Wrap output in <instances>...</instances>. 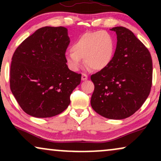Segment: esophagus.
<instances>
[{
	"label": "esophagus",
	"instance_id": "1",
	"mask_svg": "<svg viewBox=\"0 0 161 161\" xmlns=\"http://www.w3.org/2000/svg\"><path fill=\"white\" fill-rule=\"evenodd\" d=\"M88 79V75L86 74V73H82V80L85 81Z\"/></svg>",
	"mask_w": 161,
	"mask_h": 161
}]
</instances>
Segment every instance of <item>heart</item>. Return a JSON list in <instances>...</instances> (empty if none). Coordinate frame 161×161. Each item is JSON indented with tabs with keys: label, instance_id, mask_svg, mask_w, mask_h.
Masks as SVG:
<instances>
[{
	"label": "heart",
	"instance_id": "heart-1",
	"mask_svg": "<svg viewBox=\"0 0 161 161\" xmlns=\"http://www.w3.org/2000/svg\"><path fill=\"white\" fill-rule=\"evenodd\" d=\"M115 42L111 35L104 31L82 34L65 52L64 58L68 67L77 71L82 65V58L89 68L101 70L107 67L115 53Z\"/></svg>",
	"mask_w": 161,
	"mask_h": 161
}]
</instances>
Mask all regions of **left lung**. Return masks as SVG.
<instances>
[{"label":"left lung","instance_id":"8db88e82","mask_svg":"<svg viewBox=\"0 0 161 161\" xmlns=\"http://www.w3.org/2000/svg\"><path fill=\"white\" fill-rule=\"evenodd\" d=\"M117 36L114 58L91 75L95 90L92 108L108 119H122L135 114L150 94L153 65L151 53L132 31L112 28Z\"/></svg>","mask_w":161,"mask_h":161}]
</instances>
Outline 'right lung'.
Returning a JSON list of instances; mask_svg holds the SVG:
<instances>
[{"label": "right lung", "mask_w": 161, "mask_h": 161, "mask_svg": "<svg viewBox=\"0 0 161 161\" xmlns=\"http://www.w3.org/2000/svg\"><path fill=\"white\" fill-rule=\"evenodd\" d=\"M70 41L65 27L38 29L18 46L12 57L10 86L29 115L47 118L61 114L82 75L69 69L64 54Z\"/></svg>", "instance_id": "1"}]
</instances>
